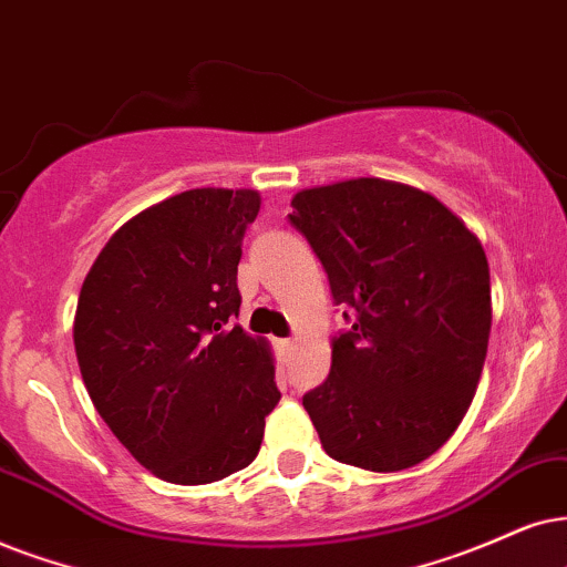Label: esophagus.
Listing matches in <instances>:
<instances>
[{
    "label": "esophagus",
    "mask_w": 567,
    "mask_h": 567,
    "mask_svg": "<svg viewBox=\"0 0 567 567\" xmlns=\"http://www.w3.org/2000/svg\"><path fill=\"white\" fill-rule=\"evenodd\" d=\"M279 348H282L285 353H292V350H296V340H279Z\"/></svg>",
    "instance_id": "34e87169"
}]
</instances>
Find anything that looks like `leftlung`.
<instances>
[{"label":"left lung","instance_id":"1","mask_svg":"<svg viewBox=\"0 0 567 567\" xmlns=\"http://www.w3.org/2000/svg\"><path fill=\"white\" fill-rule=\"evenodd\" d=\"M290 206L350 324L303 408L334 461L411 468L453 436L482 377L492 329L482 243L434 196L379 177L300 190Z\"/></svg>","mask_w":567,"mask_h":567}]
</instances>
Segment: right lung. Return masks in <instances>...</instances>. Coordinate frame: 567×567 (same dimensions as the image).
Masks as SVG:
<instances>
[{"label": "right lung", "mask_w": 567, "mask_h": 567, "mask_svg": "<svg viewBox=\"0 0 567 567\" xmlns=\"http://www.w3.org/2000/svg\"><path fill=\"white\" fill-rule=\"evenodd\" d=\"M256 190L196 188L106 243L75 311V355L104 424L172 484H212L259 455L279 403L271 353L235 324Z\"/></svg>", "instance_id": "add662e5"}]
</instances>
